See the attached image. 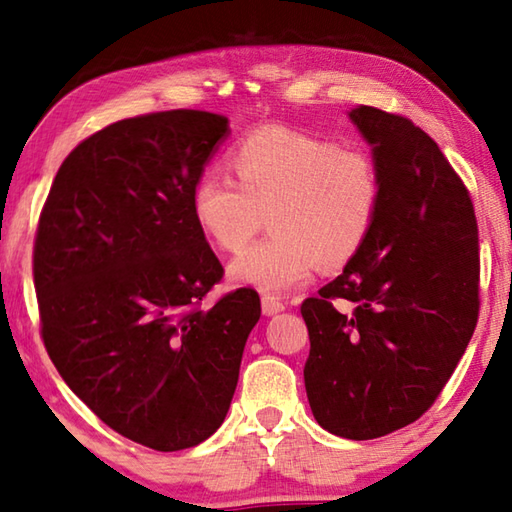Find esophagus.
<instances>
[{"mask_svg":"<svg viewBox=\"0 0 512 512\" xmlns=\"http://www.w3.org/2000/svg\"><path fill=\"white\" fill-rule=\"evenodd\" d=\"M284 302L280 300V298H275V296H264L262 298V311L266 316H273V314H280V311H284Z\"/></svg>","mask_w":512,"mask_h":512,"instance_id":"1","label":"esophagus"}]
</instances>
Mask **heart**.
I'll return each instance as SVG.
<instances>
[{
    "instance_id": "heart-1",
    "label": "heart",
    "mask_w": 512,
    "mask_h": 512,
    "mask_svg": "<svg viewBox=\"0 0 512 512\" xmlns=\"http://www.w3.org/2000/svg\"><path fill=\"white\" fill-rule=\"evenodd\" d=\"M237 183L203 173L194 216L216 248L237 255L268 216L271 235L246 250L230 275L268 293L302 287L318 262L339 268L366 244L381 205L377 162L359 146L287 126H259L228 155Z\"/></svg>"
}]
</instances>
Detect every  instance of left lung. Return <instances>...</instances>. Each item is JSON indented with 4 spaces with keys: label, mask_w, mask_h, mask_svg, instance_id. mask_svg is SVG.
<instances>
[{
    "label": "left lung",
    "mask_w": 512,
    "mask_h": 512,
    "mask_svg": "<svg viewBox=\"0 0 512 512\" xmlns=\"http://www.w3.org/2000/svg\"><path fill=\"white\" fill-rule=\"evenodd\" d=\"M372 144L381 205L343 273L300 305L314 418L341 438L402 429L438 400L479 320V232L470 192L411 119L350 112Z\"/></svg>",
    "instance_id": "left-lung-1"
}]
</instances>
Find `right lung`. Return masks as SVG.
Instances as JSON below:
<instances>
[{
    "label": "right lung",
    "mask_w": 512,
    "mask_h": 512,
    "mask_svg": "<svg viewBox=\"0 0 512 512\" xmlns=\"http://www.w3.org/2000/svg\"><path fill=\"white\" fill-rule=\"evenodd\" d=\"M228 117L164 110L76 146L42 205L33 282L40 336L65 384L121 436L178 452L221 427L255 289L207 293L223 266L194 216V185Z\"/></svg>",
    "instance_id": "add662e5"
}]
</instances>
